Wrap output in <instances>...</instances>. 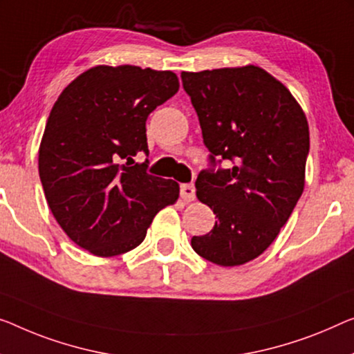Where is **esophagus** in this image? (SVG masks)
I'll use <instances>...</instances> for the list:
<instances>
[{
    "mask_svg": "<svg viewBox=\"0 0 354 354\" xmlns=\"http://www.w3.org/2000/svg\"><path fill=\"white\" fill-rule=\"evenodd\" d=\"M179 194H181V198L184 202H192L195 198L194 184H181V187H179Z\"/></svg>",
    "mask_w": 354,
    "mask_h": 354,
    "instance_id": "1",
    "label": "esophagus"
}]
</instances>
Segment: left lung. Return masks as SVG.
<instances>
[{
	"mask_svg": "<svg viewBox=\"0 0 354 354\" xmlns=\"http://www.w3.org/2000/svg\"><path fill=\"white\" fill-rule=\"evenodd\" d=\"M181 79L209 151V168L195 181L197 197L218 218L191 245L218 266H241L273 243L304 192L307 118L259 66L183 71ZM223 160L232 165L223 169Z\"/></svg>",
	"mask_w": 354,
	"mask_h": 354,
	"instance_id": "8db88e82",
	"label": "left lung"
}]
</instances>
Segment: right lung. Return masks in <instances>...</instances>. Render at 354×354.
I'll return each mask as SVG.
<instances>
[{"mask_svg":"<svg viewBox=\"0 0 354 354\" xmlns=\"http://www.w3.org/2000/svg\"><path fill=\"white\" fill-rule=\"evenodd\" d=\"M178 76L131 65L95 66L60 93L39 146L49 208L77 246L100 257L145 240L154 216L179 197L173 179L147 173L146 120L178 92Z\"/></svg>","mask_w":354,"mask_h":354,"instance_id":"obj_1","label":"right lung"}]
</instances>
